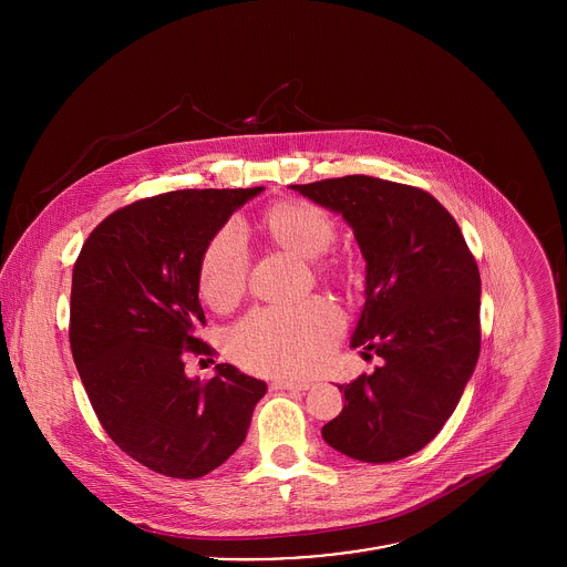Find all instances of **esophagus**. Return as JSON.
Masks as SVG:
<instances>
[{
	"label": "esophagus",
	"mask_w": 567,
	"mask_h": 567,
	"mask_svg": "<svg viewBox=\"0 0 567 567\" xmlns=\"http://www.w3.org/2000/svg\"><path fill=\"white\" fill-rule=\"evenodd\" d=\"M275 391H308L310 382H301V380H275L270 384Z\"/></svg>",
	"instance_id": "obj_1"
}]
</instances>
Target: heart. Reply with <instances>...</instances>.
Here are the masks:
<instances>
[{
	"instance_id": "obj_1",
	"label": "heart",
	"mask_w": 567,
	"mask_h": 567,
	"mask_svg": "<svg viewBox=\"0 0 567 567\" xmlns=\"http://www.w3.org/2000/svg\"><path fill=\"white\" fill-rule=\"evenodd\" d=\"M268 236L306 257H321L336 240V225L321 207L286 200L268 209ZM336 272V264H321ZM248 277V246L238 223L225 225L203 250L198 266L200 297L214 310H229L244 295ZM342 331V315L324 299L297 308H264L250 312L229 333L231 355L250 371L268 375H310L323 367Z\"/></svg>"
}]
</instances>
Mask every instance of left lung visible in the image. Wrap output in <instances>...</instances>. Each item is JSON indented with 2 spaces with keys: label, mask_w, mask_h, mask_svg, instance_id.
<instances>
[{
  "label": "left lung",
  "mask_w": 567,
  "mask_h": 567,
  "mask_svg": "<svg viewBox=\"0 0 567 567\" xmlns=\"http://www.w3.org/2000/svg\"><path fill=\"white\" fill-rule=\"evenodd\" d=\"M290 187L353 229L367 301L351 347L384 360L338 386L344 408L324 423V443L362 463L405 458L441 432L476 369V259L452 214L419 187L364 174Z\"/></svg>",
  "instance_id": "1"
}]
</instances>
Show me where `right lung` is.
<instances>
[{"instance_id": "1", "label": "right lung", "mask_w": 567, "mask_h": 567, "mask_svg": "<svg viewBox=\"0 0 567 567\" xmlns=\"http://www.w3.org/2000/svg\"><path fill=\"white\" fill-rule=\"evenodd\" d=\"M264 187L178 189L104 218L72 275L70 344L82 386L115 445L167 478L220 467L246 439L266 382L216 364L207 382L185 375L205 312L198 266L231 214Z\"/></svg>"}]
</instances>
